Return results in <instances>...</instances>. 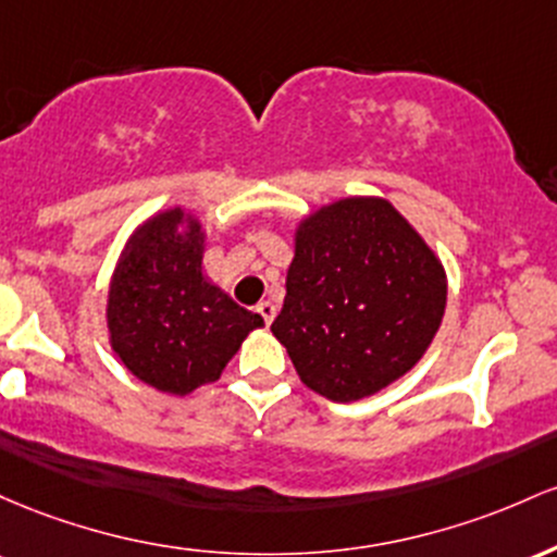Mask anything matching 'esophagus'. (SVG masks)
<instances>
[{
  "label": "esophagus",
  "instance_id": "esophagus-1",
  "mask_svg": "<svg viewBox=\"0 0 557 557\" xmlns=\"http://www.w3.org/2000/svg\"><path fill=\"white\" fill-rule=\"evenodd\" d=\"M258 312L262 315V321H265L268 326H271L273 318H276V305H273L271 299H262V302L258 305Z\"/></svg>",
  "mask_w": 557,
  "mask_h": 557
}]
</instances>
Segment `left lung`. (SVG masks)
Wrapping results in <instances>:
<instances>
[{"label":"left lung","instance_id":"1","mask_svg":"<svg viewBox=\"0 0 557 557\" xmlns=\"http://www.w3.org/2000/svg\"><path fill=\"white\" fill-rule=\"evenodd\" d=\"M445 305V268L408 218L381 197H347L299 221L271 331L305 386L355 403L423 358Z\"/></svg>","mask_w":557,"mask_h":557}]
</instances>
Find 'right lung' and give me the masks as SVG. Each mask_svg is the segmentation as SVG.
<instances>
[{"label": "right lung", "mask_w": 557, "mask_h": 557, "mask_svg": "<svg viewBox=\"0 0 557 557\" xmlns=\"http://www.w3.org/2000/svg\"><path fill=\"white\" fill-rule=\"evenodd\" d=\"M205 231L184 208L147 218L128 236L108 292L110 347L144 384L191 395L262 326L202 273Z\"/></svg>", "instance_id": "obj_1"}]
</instances>
